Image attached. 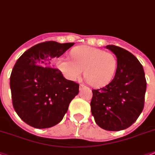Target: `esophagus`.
I'll return each mask as SVG.
<instances>
[{
	"label": "esophagus",
	"instance_id": "obj_1",
	"mask_svg": "<svg viewBox=\"0 0 155 155\" xmlns=\"http://www.w3.org/2000/svg\"><path fill=\"white\" fill-rule=\"evenodd\" d=\"M84 89H89V88H88V87H87L86 86H84V85H83V84L80 85V91L84 90Z\"/></svg>",
	"mask_w": 155,
	"mask_h": 155
}]
</instances>
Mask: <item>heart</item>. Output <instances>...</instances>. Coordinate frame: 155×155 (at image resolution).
Listing matches in <instances>:
<instances>
[{
    "label": "heart",
    "mask_w": 155,
    "mask_h": 155,
    "mask_svg": "<svg viewBox=\"0 0 155 155\" xmlns=\"http://www.w3.org/2000/svg\"><path fill=\"white\" fill-rule=\"evenodd\" d=\"M72 58L60 57L57 67L64 77L75 81L83 74L87 81L95 87H104L111 81L117 68V60L113 54L96 48L80 46L71 51Z\"/></svg>",
    "instance_id": "heart-1"
}]
</instances>
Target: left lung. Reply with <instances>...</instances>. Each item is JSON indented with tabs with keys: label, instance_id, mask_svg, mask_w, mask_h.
Instances as JSON below:
<instances>
[{
	"label": "left lung",
	"instance_id": "left-lung-1",
	"mask_svg": "<svg viewBox=\"0 0 155 155\" xmlns=\"http://www.w3.org/2000/svg\"><path fill=\"white\" fill-rule=\"evenodd\" d=\"M117 58L115 75L110 84L92 90L91 114L99 127L107 130L127 129L142 113L147 90L144 70L130 51L115 45H107Z\"/></svg>",
	"mask_w": 155,
	"mask_h": 155
}]
</instances>
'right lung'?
<instances>
[{
  "instance_id": "1",
  "label": "right lung",
  "mask_w": 155,
  "mask_h": 155,
  "mask_svg": "<svg viewBox=\"0 0 155 155\" xmlns=\"http://www.w3.org/2000/svg\"><path fill=\"white\" fill-rule=\"evenodd\" d=\"M74 43L47 41L25 51L10 76L12 105L19 117L35 128L56 125L79 93V84L66 80L54 62Z\"/></svg>"
}]
</instances>
